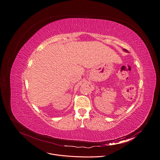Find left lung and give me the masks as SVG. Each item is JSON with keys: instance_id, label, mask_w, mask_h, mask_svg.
Returning a JSON list of instances; mask_svg holds the SVG:
<instances>
[{"instance_id": "obj_1", "label": "left lung", "mask_w": 160, "mask_h": 160, "mask_svg": "<svg viewBox=\"0 0 160 160\" xmlns=\"http://www.w3.org/2000/svg\"><path fill=\"white\" fill-rule=\"evenodd\" d=\"M124 50V51H126V52H128V50H126V49H124V50Z\"/></svg>"}]
</instances>
